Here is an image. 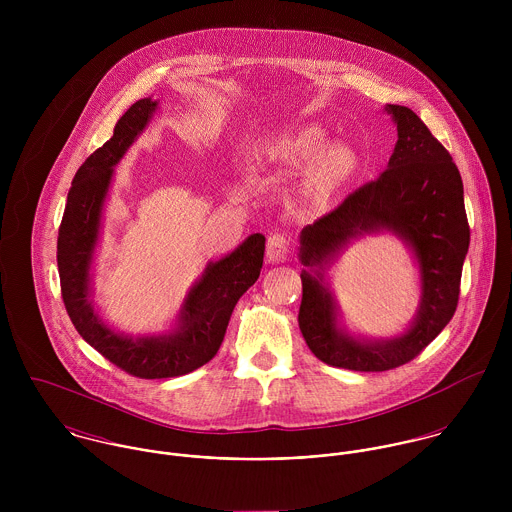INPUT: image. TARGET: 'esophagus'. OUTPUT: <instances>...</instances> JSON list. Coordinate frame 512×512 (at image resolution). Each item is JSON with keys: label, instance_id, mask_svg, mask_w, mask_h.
<instances>
[{"label": "esophagus", "instance_id": "34e87169", "mask_svg": "<svg viewBox=\"0 0 512 512\" xmlns=\"http://www.w3.org/2000/svg\"><path fill=\"white\" fill-rule=\"evenodd\" d=\"M290 252V240L286 234L282 232H274L270 238H268V244H266V258L268 262L272 264H280L286 260Z\"/></svg>", "mask_w": 512, "mask_h": 512}]
</instances>
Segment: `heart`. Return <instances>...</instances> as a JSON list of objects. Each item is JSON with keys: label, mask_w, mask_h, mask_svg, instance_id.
I'll return each instance as SVG.
<instances>
[{"label": "heart", "mask_w": 512, "mask_h": 512, "mask_svg": "<svg viewBox=\"0 0 512 512\" xmlns=\"http://www.w3.org/2000/svg\"><path fill=\"white\" fill-rule=\"evenodd\" d=\"M325 134L321 128H305L286 140H280L272 147L280 159L292 161L295 165H307L313 161L309 169V181L313 189L321 195L335 191L357 167V155L351 147L329 146L325 150Z\"/></svg>", "instance_id": "obj_1"}]
</instances>
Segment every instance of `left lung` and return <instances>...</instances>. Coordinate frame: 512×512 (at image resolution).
<instances>
[{
    "label": "left lung",
    "instance_id": "left-lung-1",
    "mask_svg": "<svg viewBox=\"0 0 512 512\" xmlns=\"http://www.w3.org/2000/svg\"><path fill=\"white\" fill-rule=\"evenodd\" d=\"M386 112L398 130L388 169L299 234V260L307 268L301 272L297 315L301 335L319 361L361 372L406 365L438 337L455 313L469 248L463 181L449 151L410 108L386 104ZM382 229L413 248L423 295L413 325L402 336L374 342L338 325L336 302L322 284V266L351 239Z\"/></svg>",
    "mask_w": 512,
    "mask_h": 512
}]
</instances>
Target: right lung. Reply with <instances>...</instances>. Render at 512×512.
<instances>
[{
    "instance_id": "1",
    "label": "right lung",
    "mask_w": 512,
    "mask_h": 512,
    "mask_svg": "<svg viewBox=\"0 0 512 512\" xmlns=\"http://www.w3.org/2000/svg\"><path fill=\"white\" fill-rule=\"evenodd\" d=\"M157 100L142 98L114 126L112 138L78 167L57 240V264L67 313L80 337L112 365L138 378H171L209 363L224 339L232 309L260 276L264 234H250L236 250L209 262L189 290L177 327L163 335L130 337L110 329L90 301V266L114 165L146 130Z\"/></svg>"
}]
</instances>
